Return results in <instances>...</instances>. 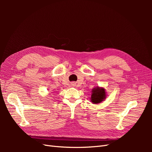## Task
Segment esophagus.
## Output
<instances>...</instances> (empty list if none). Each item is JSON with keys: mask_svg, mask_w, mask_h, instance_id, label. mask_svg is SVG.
<instances>
[{"mask_svg": "<svg viewBox=\"0 0 152 152\" xmlns=\"http://www.w3.org/2000/svg\"><path fill=\"white\" fill-rule=\"evenodd\" d=\"M72 86H75V82H72Z\"/></svg>", "mask_w": 152, "mask_h": 152, "instance_id": "obj_1", "label": "esophagus"}]
</instances>
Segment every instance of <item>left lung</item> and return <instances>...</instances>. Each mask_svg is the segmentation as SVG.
I'll return each instance as SVG.
<instances>
[{"instance_id":"left-lung-1","label":"left lung","mask_w":152,"mask_h":152,"mask_svg":"<svg viewBox=\"0 0 152 152\" xmlns=\"http://www.w3.org/2000/svg\"><path fill=\"white\" fill-rule=\"evenodd\" d=\"M106 98L105 91L103 88H100L99 87H96L92 91L91 102L93 103H99Z\"/></svg>"}]
</instances>
